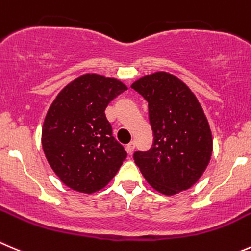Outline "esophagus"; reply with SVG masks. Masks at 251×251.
I'll return each mask as SVG.
<instances>
[{
  "mask_svg": "<svg viewBox=\"0 0 251 251\" xmlns=\"http://www.w3.org/2000/svg\"><path fill=\"white\" fill-rule=\"evenodd\" d=\"M126 150H127V152L131 154V153L133 152V150H135V141H131V142L126 146Z\"/></svg>",
  "mask_w": 251,
  "mask_h": 251,
  "instance_id": "34e87169",
  "label": "esophagus"
}]
</instances>
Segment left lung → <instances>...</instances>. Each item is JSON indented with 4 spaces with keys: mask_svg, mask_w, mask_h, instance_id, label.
Here are the masks:
<instances>
[{
    "mask_svg": "<svg viewBox=\"0 0 251 251\" xmlns=\"http://www.w3.org/2000/svg\"><path fill=\"white\" fill-rule=\"evenodd\" d=\"M148 101L154 142L133 159L148 184L163 195L190 189L210 163L212 133L191 89L168 72H154L131 84Z\"/></svg>",
    "mask_w": 251,
    "mask_h": 251,
    "instance_id": "left-lung-1",
    "label": "left lung"
}]
</instances>
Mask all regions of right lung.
Listing matches in <instances>:
<instances>
[{
  "label": "right lung",
  "mask_w": 251,
  "mask_h": 251,
  "mask_svg": "<svg viewBox=\"0 0 251 251\" xmlns=\"http://www.w3.org/2000/svg\"><path fill=\"white\" fill-rule=\"evenodd\" d=\"M126 89L116 78L86 74L70 82L49 108L41 145L51 169L72 190L99 191L127 157L105 116L108 104Z\"/></svg>",
  "instance_id": "obj_1"
}]
</instances>
